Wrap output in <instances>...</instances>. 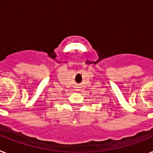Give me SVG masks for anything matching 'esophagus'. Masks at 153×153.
Returning <instances> with one entry per match:
<instances>
[{"label":"esophagus","instance_id":"1","mask_svg":"<svg viewBox=\"0 0 153 153\" xmlns=\"http://www.w3.org/2000/svg\"><path fill=\"white\" fill-rule=\"evenodd\" d=\"M80 91V88H76V91Z\"/></svg>","mask_w":153,"mask_h":153}]
</instances>
